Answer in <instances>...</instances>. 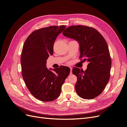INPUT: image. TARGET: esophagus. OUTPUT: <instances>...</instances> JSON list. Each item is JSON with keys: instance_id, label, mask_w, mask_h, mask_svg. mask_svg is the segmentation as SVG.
<instances>
[{"instance_id": "1", "label": "esophagus", "mask_w": 127, "mask_h": 127, "mask_svg": "<svg viewBox=\"0 0 127 127\" xmlns=\"http://www.w3.org/2000/svg\"><path fill=\"white\" fill-rule=\"evenodd\" d=\"M70 74H72V69L71 67H70Z\"/></svg>"}]
</instances>
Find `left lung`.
<instances>
[{"mask_svg": "<svg viewBox=\"0 0 127 127\" xmlns=\"http://www.w3.org/2000/svg\"><path fill=\"white\" fill-rule=\"evenodd\" d=\"M63 34L78 42L79 58L88 63L85 71L72 69L77 78L76 93L84 99L94 98L102 93L110 77L111 58L106 42L96 30L86 26H69Z\"/></svg>", "mask_w": 127, "mask_h": 127, "instance_id": "1", "label": "left lung"}]
</instances>
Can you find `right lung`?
<instances>
[{
	"mask_svg": "<svg viewBox=\"0 0 127 127\" xmlns=\"http://www.w3.org/2000/svg\"><path fill=\"white\" fill-rule=\"evenodd\" d=\"M65 28L64 25L51 26L37 30L28 37L23 47V78L30 93L41 101H52L58 97L61 86L70 73L68 67L49 70L46 66L48 57L53 53L56 38Z\"/></svg>",
	"mask_w": 127,
	"mask_h": 127,
	"instance_id": "add662e5",
	"label": "right lung"
}]
</instances>
